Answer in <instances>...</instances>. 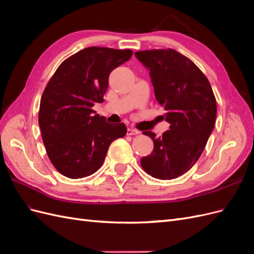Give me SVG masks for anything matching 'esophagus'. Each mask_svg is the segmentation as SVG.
<instances>
[{"mask_svg": "<svg viewBox=\"0 0 254 254\" xmlns=\"http://www.w3.org/2000/svg\"><path fill=\"white\" fill-rule=\"evenodd\" d=\"M141 132L139 131V130H136L134 128H128L127 130V134L128 135H136V134H140Z\"/></svg>", "mask_w": 254, "mask_h": 254, "instance_id": "1", "label": "esophagus"}]
</instances>
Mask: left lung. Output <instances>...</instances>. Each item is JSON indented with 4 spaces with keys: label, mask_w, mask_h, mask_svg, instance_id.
I'll use <instances>...</instances> for the list:
<instances>
[{
    "label": "left lung",
    "mask_w": 254,
    "mask_h": 254,
    "mask_svg": "<svg viewBox=\"0 0 254 254\" xmlns=\"http://www.w3.org/2000/svg\"><path fill=\"white\" fill-rule=\"evenodd\" d=\"M134 55L149 71L156 99L170 123L162 136L143 132L153 141V150L141 159V165L155 178L175 179L201 156L216 121V99L205 75L177 51H140Z\"/></svg>",
    "instance_id": "1"
}]
</instances>
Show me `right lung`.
I'll list each match as a JSON object with an SVG mask.
<instances>
[{
    "label": "right lung",
    "instance_id": "add662e5",
    "mask_svg": "<svg viewBox=\"0 0 254 254\" xmlns=\"http://www.w3.org/2000/svg\"><path fill=\"white\" fill-rule=\"evenodd\" d=\"M131 50L91 47L61 64L41 97L39 126L52 164L71 179L94 174L110 144L125 136L124 123L110 124L92 109L103 103L109 75L128 61Z\"/></svg>",
    "mask_w": 254,
    "mask_h": 254
}]
</instances>
